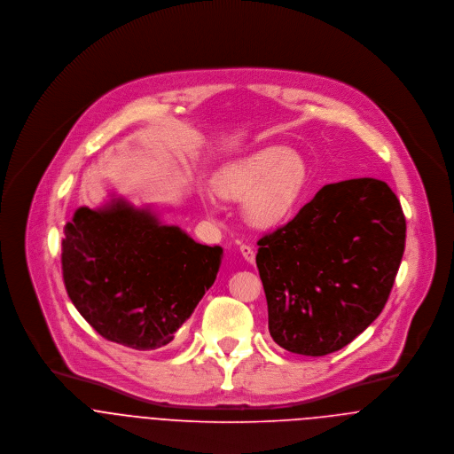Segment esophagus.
I'll list each match as a JSON object with an SVG mask.
<instances>
[{
  "mask_svg": "<svg viewBox=\"0 0 454 454\" xmlns=\"http://www.w3.org/2000/svg\"><path fill=\"white\" fill-rule=\"evenodd\" d=\"M239 252H241V255L245 257L247 262H250V263L255 262V248L252 245H241Z\"/></svg>",
  "mask_w": 454,
  "mask_h": 454,
  "instance_id": "esophagus-1",
  "label": "esophagus"
}]
</instances>
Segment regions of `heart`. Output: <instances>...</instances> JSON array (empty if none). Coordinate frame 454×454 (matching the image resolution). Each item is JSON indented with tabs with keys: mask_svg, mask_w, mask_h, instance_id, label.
<instances>
[{
	"mask_svg": "<svg viewBox=\"0 0 454 454\" xmlns=\"http://www.w3.org/2000/svg\"><path fill=\"white\" fill-rule=\"evenodd\" d=\"M308 178V164L301 155L283 146H267L225 166L216 175V189L229 199L247 197L250 220L272 225L292 213Z\"/></svg>",
	"mask_w": 454,
	"mask_h": 454,
	"instance_id": "heart-1",
	"label": "heart"
}]
</instances>
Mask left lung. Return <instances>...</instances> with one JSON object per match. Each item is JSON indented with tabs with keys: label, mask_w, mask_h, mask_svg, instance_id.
I'll use <instances>...</instances> for the list:
<instances>
[{
	"label": "left lung",
	"mask_w": 454,
	"mask_h": 454,
	"mask_svg": "<svg viewBox=\"0 0 454 454\" xmlns=\"http://www.w3.org/2000/svg\"><path fill=\"white\" fill-rule=\"evenodd\" d=\"M269 332L286 351L324 356L383 311L405 248L396 195L374 178L325 185L257 241Z\"/></svg>",
	"instance_id": "8db88e82"
}]
</instances>
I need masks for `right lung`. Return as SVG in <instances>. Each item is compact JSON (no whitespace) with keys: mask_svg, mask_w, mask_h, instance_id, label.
Returning a JSON list of instances; mask_svg holds the SVG:
<instances>
[{"mask_svg":"<svg viewBox=\"0 0 454 454\" xmlns=\"http://www.w3.org/2000/svg\"><path fill=\"white\" fill-rule=\"evenodd\" d=\"M61 247L66 292L78 313L106 340L143 351L175 339L222 259L220 247L199 245L124 202L76 209Z\"/></svg>","mask_w":454,"mask_h":454,"instance_id":"right-lung-1","label":"right lung"}]
</instances>
